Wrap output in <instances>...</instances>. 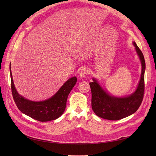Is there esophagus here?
<instances>
[{
  "label": "esophagus",
  "instance_id": "obj_1",
  "mask_svg": "<svg viewBox=\"0 0 156 156\" xmlns=\"http://www.w3.org/2000/svg\"><path fill=\"white\" fill-rule=\"evenodd\" d=\"M88 73H89L88 69L87 68H86V67H84V68H83L82 69L80 70V76L81 78H84V77H85L88 75Z\"/></svg>",
  "mask_w": 156,
  "mask_h": 156
}]
</instances>
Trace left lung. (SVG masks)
I'll return each mask as SVG.
<instances>
[{
    "mask_svg": "<svg viewBox=\"0 0 156 156\" xmlns=\"http://www.w3.org/2000/svg\"><path fill=\"white\" fill-rule=\"evenodd\" d=\"M135 50L142 64V73L140 81L135 92L125 97H116L110 95L101 87L97 80L90 83L92 92V108L100 118L108 120H119L128 117L135 112L140 107L144 95V73L145 62L144 55L135 42Z\"/></svg>",
    "mask_w": 156,
    "mask_h": 156,
    "instance_id": "obj_1",
    "label": "left lung"
}]
</instances>
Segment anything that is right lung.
Returning <instances> with one entry per match:
<instances>
[{
  "mask_svg": "<svg viewBox=\"0 0 156 156\" xmlns=\"http://www.w3.org/2000/svg\"><path fill=\"white\" fill-rule=\"evenodd\" d=\"M11 87L14 101L18 108L24 114L41 122L56 119L64 112L68 95L75 85L77 78L74 76L66 81L57 93L44 101H29L18 94L15 88L10 64Z\"/></svg>",
  "mask_w": 156,
  "mask_h": 156,
  "instance_id": "right-lung-1",
  "label": "right lung"
}]
</instances>
